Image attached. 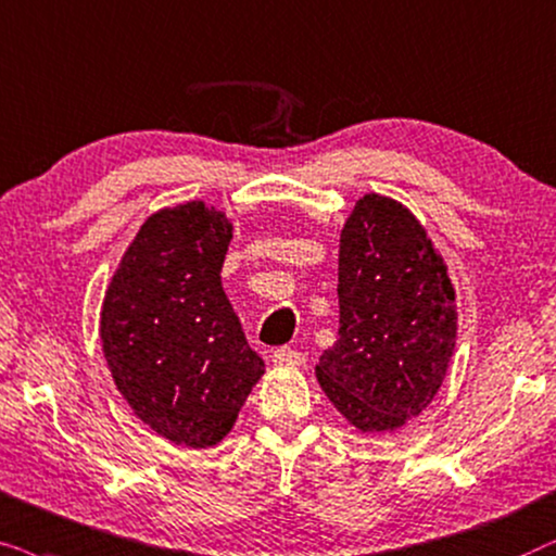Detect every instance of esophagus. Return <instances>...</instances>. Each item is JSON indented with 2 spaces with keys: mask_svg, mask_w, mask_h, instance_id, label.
I'll list each match as a JSON object with an SVG mask.
<instances>
[{
  "mask_svg": "<svg viewBox=\"0 0 556 556\" xmlns=\"http://www.w3.org/2000/svg\"><path fill=\"white\" fill-rule=\"evenodd\" d=\"M271 364L274 366H305V355L294 351V348H277V351L271 353Z\"/></svg>",
  "mask_w": 556,
  "mask_h": 556,
  "instance_id": "1",
  "label": "esophagus"
}]
</instances>
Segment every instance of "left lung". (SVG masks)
Returning a JSON list of instances; mask_svg holds the SVG:
<instances>
[{
    "label": "left lung",
    "instance_id": "1",
    "mask_svg": "<svg viewBox=\"0 0 556 556\" xmlns=\"http://www.w3.org/2000/svg\"><path fill=\"white\" fill-rule=\"evenodd\" d=\"M338 305L317 381L355 432H396L438 396L457 340L447 264L404 203L355 198L340 228Z\"/></svg>",
    "mask_w": 556,
    "mask_h": 556
}]
</instances>
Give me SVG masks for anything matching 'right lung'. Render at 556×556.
Instances as JSON below:
<instances>
[{
	"label": "right lung",
	"mask_w": 556,
	"mask_h": 556,
	"mask_svg": "<svg viewBox=\"0 0 556 556\" xmlns=\"http://www.w3.org/2000/svg\"><path fill=\"white\" fill-rule=\"evenodd\" d=\"M233 220L205 201L150 213L118 258L99 336L118 394L173 445L216 447L264 376L220 282Z\"/></svg>",
	"instance_id": "add662e5"
}]
</instances>
